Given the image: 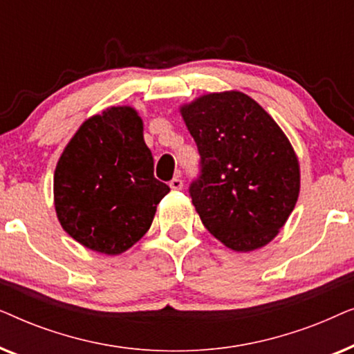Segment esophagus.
I'll use <instances>...</instances> for the list:
<instances>
[{"instance_id":"34e87169","label":"esophagus","mask_w":354,"mask_h":354,"mask_svg":"<svg viewBox=\"0 0 354 354\" xmlns=\"http://www.w3.org/2000/svg\"><path fill=\"white\" fill-rule=\"evenodd\" d=\"M169 187H171L172 190H182L183 182H182L180 178H178V177H176V178H172L171 182H169Z\"/></svg>"}]
</instances>
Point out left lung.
<instances>
[{
    "instance_id": "1",
    "label": "left lung",
    "mask_w": 354,
    "mask_h": 354,
    "mask_svg": "<svg viewBox=\"0 0 354 354\" xmlns=\"http://www.w3.org/2000/svg\"><path fill=\"white\" fill-rule=\"evenodd\" d=\"M178 111L201 154L190 195L203 225L239 253L270 243L299 195V161L287 135L236 90L201 95Z\"/></svg>"
}]
</instances>
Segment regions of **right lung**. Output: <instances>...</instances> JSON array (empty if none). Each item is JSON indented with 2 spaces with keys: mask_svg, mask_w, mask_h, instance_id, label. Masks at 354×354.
Here are the masks:
<instances>
[{
  "mask_svg": "<svg viewBox=\"0 0 354 354\" xmlns=\"http://www.w3.org/2000/svg\"><path fill=\"white\" fill-rule=\"evenodd\" d=\"M143 138L132 106H111L85 119L55 169L53 196L62 229L82 246L118 256L151 227L166 183Z\"/></svg>",
  "mask_w": 354,
  "mask_h": 354,
  "instance_id": "obj_1",
  "label": "right lung"
}]
</instances>
